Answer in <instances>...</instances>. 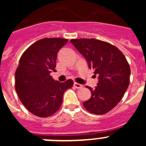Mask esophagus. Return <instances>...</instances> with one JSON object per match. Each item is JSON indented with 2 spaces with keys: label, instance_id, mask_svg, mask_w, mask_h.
<instances>
[{
  "label": "esophagus",
  "instance_id": "1",
  "mask_svg": "<svg viewBox=\"0 0 146 146\" xmlns=\"http://www.w3.org/2000/svg\"><path fill=\"white\" fill-rule=\"evenodd\" d=\"M74 86L77 89H80V88H83V86L81 84H79V83H77V82H74Z\"/></svg>",
  "mask_w": 146,
  "mask_h": 146
}]
</instances>
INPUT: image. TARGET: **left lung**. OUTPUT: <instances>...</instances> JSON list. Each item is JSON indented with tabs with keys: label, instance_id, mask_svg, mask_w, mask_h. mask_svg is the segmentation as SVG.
Wrapping results in <instances>:
<instances>
[{
	"label": "left lung",
	"instance_id": "left-lung-1",
	"mask_svg": "<svg viewBox=\"0 0 146 146\" xmlns=\"http://www.w3.org/2000/svg\"><path fill=\"white\" fill-rule=\"evenodd\" d=\"M86 60L99 82L95 89L89 86L91 98L83 102L88 111L103 115L116 106L129 85L131 70L123 54L115 46L95 38L71 39Z\"/></svg>",
	"mask_w": 146,
	"mask_h": 146
}]
</instances>
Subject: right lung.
Returning a JSON list of instances; mask_svg holds the SVG:
<instances>
[{"label": "right lung", "mask_w": 146, "mask_h": 146, "mask_svg": "<svg viewBox=\"0 0 146 146\" xmlns=\"http://www.w3.org/2000/svg\"><path fill=\"white\" fill-rule=\"evenodd\" d=\"M68 39L45 38L31 44L23 52L15 72V89L28 111L41 118L50 116L60 108L64 94L73 86L72 80L64 82L50 76L55 72L59 50Z\"/></svg>", "instance_id": "add662e5"}]
</instances>
